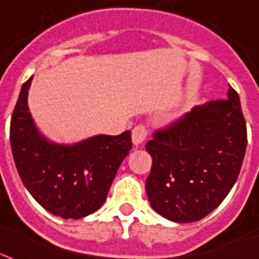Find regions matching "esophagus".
<instances>
[{"label":"esophagus","instance_id":"obj_1","mask_svg":"<svg viewBox=\"0 0 259 259\" xmlns=\"http://www.w3.org/2000/svg\"><path fill=\"white\" fill-rule=\"evenodd\" d=\"M147 136L148 129L145 127V125H143V123L134 126V129L132 130V140H133V144L136 147H138L140 144H143V141L147 138Z\"/></svg>","mask_w":259,"mask_h":259}]
</instances>
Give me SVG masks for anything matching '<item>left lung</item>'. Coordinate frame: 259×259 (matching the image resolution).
<instances>
[{"label": "left lung", "mask_w": 259, "mask_h": 259, "mask_svg": "<svg viewBox=\"0 0 259 259\" xmlns=\"http://www.w3.org/2000/svg\"><path fill=\"white\" fill-rule=\"evenodd\" d=\"M247 127L238 92L193 108L157 129L145 145L152 208L171 222H198L222 204L238 179Z\"/></svg>", "instance_id": "8db88e82"}]
</instances>
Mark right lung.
<instances>
[{"label": "right lung", "mask_w": 259, "mask_h": 259, "mask_svg": "<svg viewBox=\"0 0 259 259\" xmlns=\"http://www.w3.org/2000/svg\"><path fill=\"white\" fill-rule=\"evenodd\" d=\"M32 77L21 87L11 119V147L16 168L29 194L47 212L81 219L107 198L115 174L132 149V132L96 136L73 147L49 143L28 111Z\"/></svg>", "instance_id": "1"}]
</instances>
